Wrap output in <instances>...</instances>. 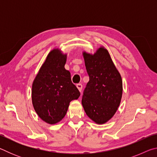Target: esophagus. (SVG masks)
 <instances>
[{
  "label": "esophagus",
  "mask_w": 157,
  "mask_h": 157,
  "mask_svg": "<svg viewBox=\"0 0 157 157\" xmlns=\"http://www.w3.org/2000/svg\"><path fill=\"white\" fill-rule=\"evenodd\" d=\"M76 86H77V88L78 89V90H79V91H82V84H80V83L77 84H76Z\"/></svg>",
  "instance_id": "1"
}]
</instances>
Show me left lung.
<instances>
[{
  "mask_svg": "<svg viewBox=\"0 0 157 157\" xmlns=\"http://www.w3.org/2000/svg\"><path fill=\"white\" fill-rule=\"evenodd\" d=\"M89 76L82 95L84 109L92 121L104 124L112 118L121 103L123 82L107 50L101 47L94 55L83 52Z\"/></svg>",
  "mask_w": 157,
  "mask_h": 157,
  "instance_id": "obj_1",
  "label": "left lung"
}]
</instances>
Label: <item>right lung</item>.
<instances>
[{"mask_svg": "<svg viewBox=\"0 0 157 157\" xmlns=\"http://www.w3.org/2000/svg\"><path fill=\"white\" fill-rule=\"evenodd\" d=\"M66 55L54 49L46 57L33 84L32 100L38 116L47 123L62 120L69 103L80 95L64 68Z\"/></svg>", "mask_w": 157, "mask_h": 157, "instance_id": "add662e5", "label": "right lung"}]
</instances>
